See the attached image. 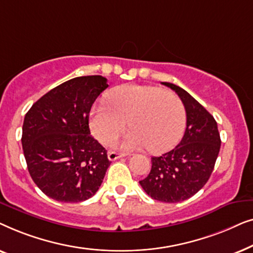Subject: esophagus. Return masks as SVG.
<instances>
[{"mask_svg": "<svg viewBox=\"0 0 253 253\" xmlns=\"http://www.w3.org/2000/svg\"><path fill=\"white\" fill-rule=\"evenodd\" d=\"M122 157H126V154L117 153V152H114V151L108 152V159L110 161H115V160H117V159H120Z\"/></svg>", "mask_w": 253, "mask_h": 253, "instance_id": "34e87169", "label": "esophagus"}]
</instances>
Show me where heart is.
I'll return each mask as SVG.
<instances>
[{"label": "heart", "mask_w": 253, "mask_h": 253, "mask_svg": "<svg viewBox=\"0 0 253 253\" xmlns=\"http://www.w3.org/2000/svg\"><path fill=\"white\" fill-rule=\"evenodd\" d=\"M107 105L91 110L89 126L96 139L113 145L126 127V150L147 146L153 153L171 148L185 127V109L176 93L157 86L127 84L114 88Z\"/></svg>", "instance_id": "obj_1"}]
</instances>
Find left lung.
Returning <instances> with one entry per match:
<instances>
[{
    "mask_svg": "<svg viewBox=\"0 0 253 253\" xmlns=\"http://www.w3.org/2000/svg\"><path fill=\"white\" fill-rule=\"evenodd\" d=\"M177 93L186 112V129L174 150L152 158L147 177L139 181L151 198L164 203H178L196 195L209 181L221 139L214 117L188 92L162 83Z\"/></svg>",
    "mask_w": 253,
    "mask_h": 253,
    "instance_id": "1",
    "label": "left lung"
}]
</instances>
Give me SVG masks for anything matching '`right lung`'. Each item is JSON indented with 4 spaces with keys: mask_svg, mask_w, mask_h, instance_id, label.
I'll list each match as a JSON object with an SVG mask.
<instances>
[{
    "mask_svg": "<svg viewBox=\"0 0 253 253\" xmlns=\"http://www.w3.org/2000/svg\"><path fill=\"white\" fill-rule=\"evenodd\" d=\"M107 87L102 76L72 78L26 113L22 145L27 169L38 188L57 202L91 198L110 166L106 148L88 126L92 105Z\"/></svg>",
    "mask_w": 253,
    "mask_h": 253,
    "instance_id": "obj_1",
    "label": "right lung"
}]
</instances>
